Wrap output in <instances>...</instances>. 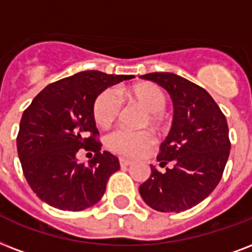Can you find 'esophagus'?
<instances>
[{"mask_svg":"<svg viewBox=\"0 0 252 252\" xmlns=\"http://www.w3.org/2000/svg\"><path fill=\"white\" fill-rule=\"evenodd\" d=\"M120 166H122V168H126V166H130V165H132V161H129V160H126V158H120Z\"/></svg>","mask_w":252,"mask_h":252,"instance_id":"34e87169","label":"esophagus"}]
</instances>
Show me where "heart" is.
<instances>
[{
    "instance_id": "heart-1",
    "label": "heart",
    "mask_w": 252,
    "mask_h": 252,
    "mask_svg": "<svg viewBox=\"0 0 252 252\" xmlns=\"http://www.w3.org/2000/svg\"><path fill=\"white\" fill-rule=\"evenodd\" d=\"M136 104L143 107L148 112L147 123L153 126H161L165 120L162 109L166 105V95L157 84L140 83L124 92ZM122 109V97L113 88H107L96 96L92 107V115L97 126H108L116 119ZM155 144V137L148 130L116 129L105 139V145L109 151L124 157H139Z\"/></svg>"
}]
</instances>
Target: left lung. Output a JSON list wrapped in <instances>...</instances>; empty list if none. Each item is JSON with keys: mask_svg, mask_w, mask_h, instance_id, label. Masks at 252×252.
Returning <instances> with one entry per match:
<instances>
[{"mask_svg": "<svg viewBox=\"0 0 252 252\" xmlns=\"http://www.w3.org/2000/svg\"><path fill=\"white\" fill-rule=\"evenodd\" d=\"M169 92L173 123L160 147V166L151 165V176L139 188L148 206L162 213L191 209L211 194L220 184L230 155L226 118L210 94L172 72L141 75Z\"/></svg>", "mask_w": 252, "mask_h": 252, "instance_id": "left-lung-1", "label": "left lung"}]
</instances>
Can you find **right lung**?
<instances>
[{"mask_svg":"<svg viewBox=\"0 0 252 252\" xmlns=\"http://www.w3.org/2000/svg\"><path fill=\"white\" fill-rule=\"evenodd\" d=\"M133 78L82 71L49 84L25 109L17 151L26 181L43 202L80 211L100 201L120 164L109 152H100L92 107L105 88ZM82 147L95 152L88 165L76 158Z\"/></svg>","mask_w":252,"mask_h":252,"instance_id":"1","label":"right lung"}]
</instances>
